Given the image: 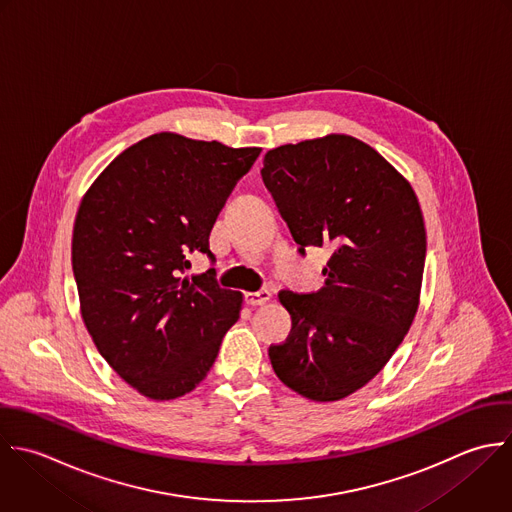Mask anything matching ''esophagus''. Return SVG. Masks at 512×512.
Listing matches in <instances>:
<instances>
[{"label":"esophagus","instance_id":"obj_1","mask_svg":"<svg viewBox=\"0 0 512 512\" xmlns=\"http://www.w3.org/2000/svg\"><path fill=\"white\" fill-rule=\"evenodd\" d=\"M245 299H247V303H249V305H253V307H257V305H265V303H269V301H271V291L261 289V291H257V293H247V295H245Z\"/></svg>","mask_w":512,"mask_h":512}]
</instances>
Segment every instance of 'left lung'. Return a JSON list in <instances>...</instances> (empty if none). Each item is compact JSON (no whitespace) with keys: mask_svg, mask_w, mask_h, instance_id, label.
I'll list each match as a JSON object with an SVG mask.
<instances>
[{"mask_svg":"<svg viewBox=\"0 0 512 512\" xmlns=\"http://www.w3.org/2000/svg\"><path fill=\"white\" fill-rule=\"evenodd\" d=\"M261 175L299 251H333L319 291L279 293L291 333L269 347L273 371L305 399L341 401L375 379L417 315L427 253L417 193L345 133L271 149Z\"/></svg>","mask_w":512,"mask_h":512,"instance_id":"left-lung-1","label":"left lung"}]
</instances>
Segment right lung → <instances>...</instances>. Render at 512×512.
<instances>
[{"mask_svg":"<svg viewBox=\"0 0 512 512\" xmlns=\"http://www.w3.org/2000/svg\"><path fill=\"white\" fill-rule=\"evenodd\" d=\"M261 147L173 131L121 151L85 191L71 239L81 319L107 365L151 401L191 393L237 323L243 293L213 269L189 281L209 233Z\"/></svg>","mask_w":512,"mask_h":512,"instance_id":"obj_1","label":"right lung"}]
</instances>
